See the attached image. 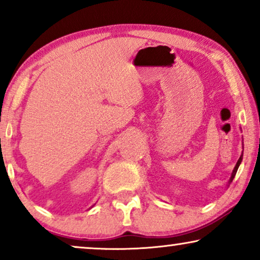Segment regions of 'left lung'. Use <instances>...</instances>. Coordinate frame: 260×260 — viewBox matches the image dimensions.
Returning <instances> with one entry per match:
<instances>
[{"mask_svg":"<svg viewBox=\"0 0 260 260\" xmlns=\"http://www.w3.org/2000/svg\"><path fill=\"white\" fill-rule=\"evenodd\" d=\"M240 162H241V156H240V158L238 159V162H237L236 167H234V170H233V173H232V176H231V179H230V182H232L233 179H234V176H236V174H237V170H238V168H239V165H240Z\"/></svg>","mask_w":260,"mask_h":260,"instance_id":"8db88e82","label":"left lung"}]
</instances>
